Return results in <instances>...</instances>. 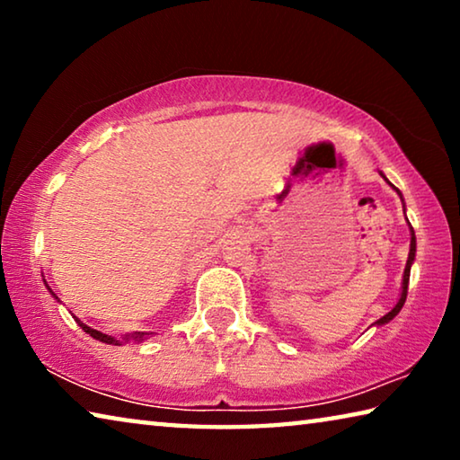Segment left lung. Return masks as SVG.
<instances>
[{
	"label": "left lung",
	"instance_id": "8db88e82",
	"mask_svg": "<svg viewBox=\"0 0 460 460\" xmlns=\"http://www.w3.org/2000/svg\"><path fill=\"white\" fill-rule=\"evenodd\" d=\"M381 176H384V181L392 186V189L400 194V199H402V202H403V197H402V192L395 189V186L387 181L385 178V174L384 172H379ZM403 213H406V205H403ZM406 221H408V217H406ZM410 225V223H408ZM414 260H416V235H414V229H411V225H410V253H408V261H406V270H403V279H402V292H400V300L395 302V306L389 310L387 314H384L379 318V321L376 323V326H381V324H387L389 321H394L395 316L400 314V310H402V306H403V302H406V296H408V284H410V270H411V263H414Z\"/></svg>",
	"mask_w": 460,
	"mask_h": 460
}]
</instances>
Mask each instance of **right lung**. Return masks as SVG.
<instances>
[{
  "instance_id": "1",
  "label": "right lung",
  "mask_w": 460,
  "mask_h": 460,
  "mask_svg": "<svg viewBox=\"0 0 460 460\" xmlns=\"http://www.w3.org/2000/svg\"><path fill=\"white\" fill-rule=\"evenodd\" d=\"M44 284H46V282H44ZM46 288H49V284H46ZM49 292L54 296V298H57V294H54V292L50 290V288H49ZM57 300H58V298H57ZM58 302H60V300H58ZM73 318L76 321V324H79L81 329L89 334V337L97 339V341H101V342H105V345H126V342H129V341L142 342V341H146L147 337H152V334H154V332H131V334H126V337H121V339H115V337H111V334H105V332H101V331L91 329V326L81 323L76 316H73Z\"/></svg>"
}]
</instances>
